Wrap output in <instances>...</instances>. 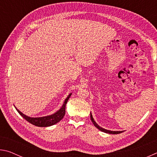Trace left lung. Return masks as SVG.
<instances>
[{
	"instance_id": "obj_1",
	"label": "left lung",
	"mask_w": 157,
	"mask_h": 157,
	"mask_svg": "<svg viewBox=\"0 0 157 157\" xmlns=\"http://www.w3.org/2000/svg\"><path fill=\"white\" fill-rule=\"evenodd\" d=\"M91 120L92 121V123H94V126L96 127L97 128L99 129V130H100L101 132H105V133H107V134H120V133H122V132H124V131H111V130L105 129L104 128H102V127H100L96 123H95V121H94V118H93V116H92L91 113Z\"/></svg>"
}]
</instances>
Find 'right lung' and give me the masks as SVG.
<instances>
[{
  "instance_id": "right-lung-1",
  "label": "right lung",
  "mask_w": 157,
  "mask_h": 157,
  "mask_svg": "<svg viewBox=\"0 0 157 157\" xmlns=\"http://www.w3.org/2000/svg\"><path fill=\"white\" fill-rule=\"evenodd\" d=\"M71 94H72L71 93V94L68 95L67 98H66L64 102H63V105L59 110L56 111L55 113L51 114V115L49 116L33 118V117H30L25 115V114H23L22 112H21L17 107H15V108L18 112V113H19L23 118H25L26 121H28L29 123H30L31 124H34V125L37 127L52 126L53 124L59 123V122L63 118V116H64L66 113V103H67L68 99L70 98Z\"/></svg>"
}]
</instances>
